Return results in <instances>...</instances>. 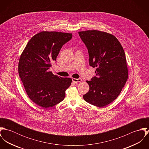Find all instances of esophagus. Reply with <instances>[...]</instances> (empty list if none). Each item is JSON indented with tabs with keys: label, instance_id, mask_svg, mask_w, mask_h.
Here are the masks:
<instances>
[{
	"label": "esophagus",
	"instance_id": "34e87169",
	"mask_svg": "<svg viewBox=\"0 0 149 149\" xmlns=\"http://www.w3.org/2000/svg\"><path fill=\"white\" fill-rule=\"evenodd\" d=\"M72 81L74 83H80V82L82 81V79H74V78H73L72 79Z\"/></svg>",
	"mask_w": 149,
	"mask_h": 149
}]
</instances>
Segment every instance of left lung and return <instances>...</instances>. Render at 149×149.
I'll return each instance as SVG.
<instances>
[{
  "label": "left lung",
  "mask_w": 149,
  "mask_h": 149,
  "mask_svg": "<svg viewBox=\"0 0 149 149\" xmlns=\"http://www.w3.org/2000/svg\"><path fill=\"white\" fill-rule=\"evenodd\" d=\"M88 50L89 65L96 68L89 90L83 96L88 103L103 107L114 101L127 80L128 68L125 51L112 34L96 30L79 32Z\"/></svg>",
  "instance_id": "8db88e82"
}]
</instances>
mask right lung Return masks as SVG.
<instances>
[{"label": "right lung", "instance_id": "1", "mask_svg": "<svg viewBox=\"0 0 149 149\" xmlns=\"http://www.w3.org/2000/svg\"><path fill=\"white\" fill-rule=\"evenodd\" d=\"M72 33L43 31L34 35L22 53L18 73L30 100L44 108L54 106L64 100L70 78L54 75L49 69Z\"/></svg>", "mask_w": 149, "mask_h": 149}]
</instances>
